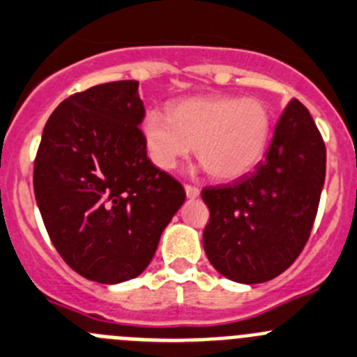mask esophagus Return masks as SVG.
I'll return each mask as SVG.
<instances>
[{
	"instance_id": "obj_1",
	"label": "esophagus",
	"mask_w": 357,
	"mask_h": 357,
	"mask_svg": "<svg viewBox=\"0 0 357 357\" xmlns=\"http://www.w3.org/2000/svg\"><path fill=\"white\" fill-rule=\"evenodd\" d=\"M185 195H188L189 199H195L199 196V189L195 188V185H185Z\"/></svg>"
}]
</instances>
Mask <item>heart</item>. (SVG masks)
I'll use <instances>...</instances> for the list:
<instances>
[{"label": "heart", "mask_w": 357, "mask_h": 357, "mask_svg": "<svg viewBox=\"0 0 357 357\" xmlns=\"http://www.w3.org/2000/svg\"><path fill=\"white\" fill-rule=\"evenodd\" d=\"M273 131L271 110L259 98L229 94L176 101L169 115L151 110L142 137L158 168L173 169L196 147L203 168L222 182L238 181L259 166Z\"/></svg>", "instance_id": "1"}]
</instances>
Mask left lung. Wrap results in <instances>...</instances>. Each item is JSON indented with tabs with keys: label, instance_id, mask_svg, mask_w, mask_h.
Segmentation results:
<instances>
[{
	"label": "left lung",
	"instance_id": "left-lung-1",
	"mask_svg": "<svg viewBox=\"0 0 357 357\" xmlns=\"http://www.w3.org/2000/svg\"><path fill=\"white\" fill-rule=\"evenodd\" d=\"M324 176V142L307 108L293 100L256 172L202 191L210 208L203 249L212 266L238 284L286 271L310 236Z\"/></svg>",
	"mask_w": 357,
	"mask_h": 357
}]
</instances>
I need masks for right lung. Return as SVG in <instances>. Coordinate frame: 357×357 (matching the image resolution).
I'll list each match as a JSON object with an SVG mask.
<instances>
[{"mask_svg": "<svg viewBox=\"0 0 357 357\" xmlns=\"http://www.w3.org/2000/svg\"><path fill=\"white\" fill-rule=\"evenodd\" d=\"M137 80L64 100L47 121L33 185L66 264L100 284L138 277L154 257L185 191L149 159Z\"/></svg>", "mask_w": 357, "mask_h": 357, "instance_id": "1", "label": "right lung"}]
</instances>
